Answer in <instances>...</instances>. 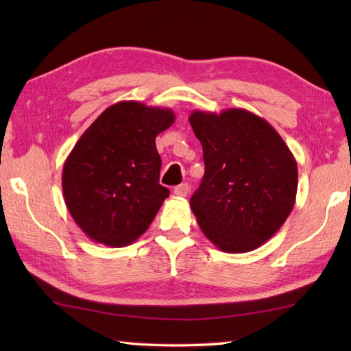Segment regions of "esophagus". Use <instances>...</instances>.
<instances>
[{
  "instance_id": "1",
  "label": "esophagus",
  "mask_w": 351,
  "mask_h": 351,
  "mask_svg": "<svg viewBox=\"0 0 351 351\" xmlns=\"http://www.w3.org/2000/svg\"><path fill=\"white\" fill-rule=\"evenodd\" d=\"M173 193L176 196H180V197H185L190 193V185L189 184H181V185H178V187H175V190H173Z\"/></svg>"
}]
</instances>
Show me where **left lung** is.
I'll list each match as a JSON object with an SVG mask.
<instances>
[{"instance_id": "8db88e82", "label": "left lung", "mask_w": 351, "mask_h": 351, "mask_svg": "<svg viewBox=\"0 0 351 351\" xmlns=\"http://www.w3.org/2000/svg\"><path fill=\"white\" fill-rule=\"evenodd\" d=\"M189 121L204 149V180L190 199L200 229L223 252L255 250L293 211L294 155L265 119L247 110H195Z\"/></svg>"}]
</instances>
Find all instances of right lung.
I'll return each mask as SVG.
<instances>
[{
    "label": "right lung",
    "mask_w": 351,
    "mask_h": 351,
    "mask_svg": "<svg viewBox=\"0 0 351 351\" xmlns=\"http://www.w3.org/2000/svg\"><path fill=\"white\" fill-rule=\"evenodd\" d=\"M175 122L170 108L121 101L102 111L64 161L66 206L95 243L125 247L146 232L170 191L160 184L155 137Z\"/></svg>",
    "instance_id": "1"
}]
</instances>
